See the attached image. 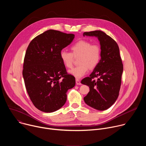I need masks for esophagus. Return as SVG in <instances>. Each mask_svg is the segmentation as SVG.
<instances>
[{"label":"esophagus","mask_w":146,"mask_h":146,"mask_svg":"<svg viewBox=\"0 0 146 146\" xmlns=\"http://www.w3.org/2000/svg\"><path fill=\"white\" fill-rule=\"evenodd\" d=\"M76 84L77 85H81V83L80 82V80L78 78H76Z\"/></svg>","instance_id":"esophagus-1"}]
</instances>
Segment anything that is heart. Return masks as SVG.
Here are the masks:
<instances>
[{
  "instance_id": "b5f03b06",
  "label": "heart",
  "mask_w": 146,
  "mask_h": 146,
  "mask_svg": "<svg viewBox=\"0 0 146 146\" xmlns=\"http://www.w3.org/2000/svg\"><path fill=\"white\" fill-rule=\"evenodd\" d=\"M72 53L62 50L59 56L64 65L71 68L73 65L74 58H78V64L76 68L69 70V73L76 78L85 75L88 69H94L99 64L101 59L102 50L98 44H93L89 41L82 40L73 44L70 47Z\"/></svg>"
}]
</instances>
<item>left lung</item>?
<instances>
[{"label": "left lung", "mask_w": 146, "mask_h": 146, "mask_svg": "<svg viewBox=\"0 0 146 146\" xmlns=\"http://www.w3.org/2000/svg\"><path fill=\"white\" fill-rule=\"evenodd\" d=\"M83 36L97 37L102 50L99 65L90 77L81 80L82 84L90 87V92L84 100L95 109L105 110L117 100L121 85L123 65L119 47L114 39L101 31L84 32Z\"/></svg>", "instance_id": "1"}]
</instances>
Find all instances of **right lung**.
I'll return each mask as SVG.
<instances>
[{
  "label": "right lung",
  "instance_id": "right-lung-1",
  "mask_svg": "<svg viewBox=\"0 0 146 146\" xmlns=\"http://www.w3.org/2000/svg\"><path fill=\"white\" fill-rule=\"evenodd\" d=\"M74 35L48 30L35 37L26 51L23 75L34 106L45 113L55 111L66 101L68 90L74 87V76L67 73L59 56Z\"/></svg>",
  "mask_w": 146,
  "mask_h": 146
}]
</instances>
